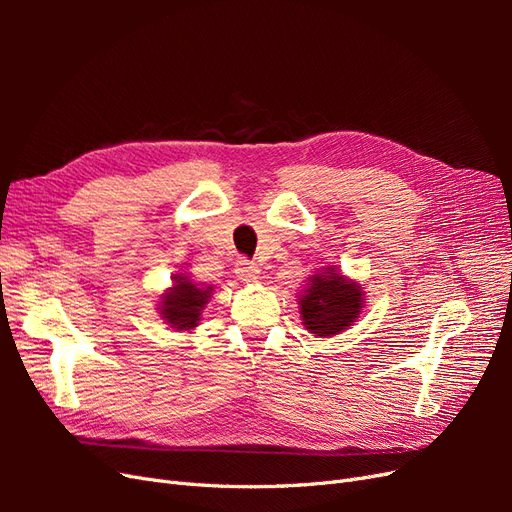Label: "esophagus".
Masks as SVG:
<instances>
[{
    "instance_id": "esophagus-1",
    "label": "esophagus",
    "mask_w": 512,
    "mask_h": 512,
    "mask_svg": "<svg viewBox=\"0 0 512 512\" xmlns=\"http://www.w3.org/2000/svg\"><path fill=\"white\" fill-rule=\"evenodd\" d=\"M237 277L241 282L250 284V282H258L260 280V269L250 260H239L237 265Z\"/></svg>"
}]
</instances>
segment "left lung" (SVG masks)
Instances as JSON below:
<instances>
[{
	"instance_id": "1",
	"label": "left lung",
	"mask_w": 512,
	"mask_h": 512,
	"mask_svg": "<svg viewBox=\"0 0 512 512\" xmlns=\"http://www.w3.org/2000/svg\"><path fill=\"white\" fill-rule=\"evenodd\" d=\"M299 297L303 327L316 337H333L350 329L361 318L365 290L335 265L309 275Z\"/></svg>"
}]
</instances>
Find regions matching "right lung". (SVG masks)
Here are the masks:
<instances>
[{
    "mask_svg": "<svg viewBox=\"0 0 512 512\" xmlns=\"http://www.w3.org/2000/svg\"><path fill=\"white\" fill-rule=\"evenodd\" d=\"M213 294V286H203L190 275L177 273L173 277V286L160 294L158 314L173 331H192L200 324L203 309Z\"/></svg>",
    "mask_w": 512,
    "mask_h": 512,
    "instance_id": "add662e5",
    "label": "right lung"
}]
</instances>
